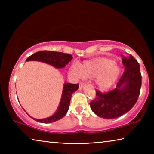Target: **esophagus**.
Segmentation results:
<instances>
[{
	"mask_svg": "<svg viewBox=\"0 0 154 154\" xmlns=\"http://www.w3.org/2000/svg\"><path fill=\"white\" fill-rule=\"evenodd\" d=\"M83 85H84V83H83V82H79V89L82 90Z\"/></svg>",
	"mask_w": 154,
	"mask_h": 154,
	"instance_id": "34e87169",
	"label": "esophagus"
}]
</instances>
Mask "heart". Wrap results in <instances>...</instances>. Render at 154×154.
<instances>
[{
	"label": "heart",
	"mask_w": 154,
	"mask_h": 154,
	"mask_svg": "<svg viewBox=\"0 0 154 154\" xmlns=\"http://www.w3.org/2000/svg\"><path fill=\"white\" fill-rule=\"evenodd\" d=\"M79 70L72 66L71 71L82 75L84 78H96V83L99 89H109L120 74V68L111 58L98 57L85 60L79 65Z\"/></svg>",
	"instance_id": "b5f03b06"
}]
</instances>
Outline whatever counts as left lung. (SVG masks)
Instances as JSON below:
<instances>
[{
	"mask_svg": "<svg viewBox=\"0 0 154 154\" xmlns=\"http://www.w3.org/2000/svg\"><path fill=\"white\" fill-rule=\"evenodd\" d=\"M122 61L124 72L116 88L105 93L96 90L95 98L90 102L92 111L100 118H118L133 107L139 98L142 79L139 62L130 54L122 56Z\"/></svg>",
	"mask_w": 154,
	"mask_h": 154,
	"instance_id": "8db88e82",
	"label": "left lung"
}]
</instances>
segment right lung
<instances>
[{"instance_id":"right-lung-1","label":"right lung","mask_w":154,"mask_h":154,"mask_svg":"<svg viewBox=\"0 0 154 154\" xmlns=\"http://www.w3.org/2000/svg\"><path fill=\"white\" fill-rule=\"evenodd\" d=\"M72 59V56L69 54H64L58 51H41L28 57L26 59V61H41L50 64L57 69H61L69 64V62H71ZM78 88H79L78 83L77 84L69 83H64L60 103L56 113L53 116L47 118L40 119L32 118L41 123L45 124L51 123L62 118L69 110L70 101H71L72 93L76 92L78 90Z\"/></svg>"}]
</instances>
